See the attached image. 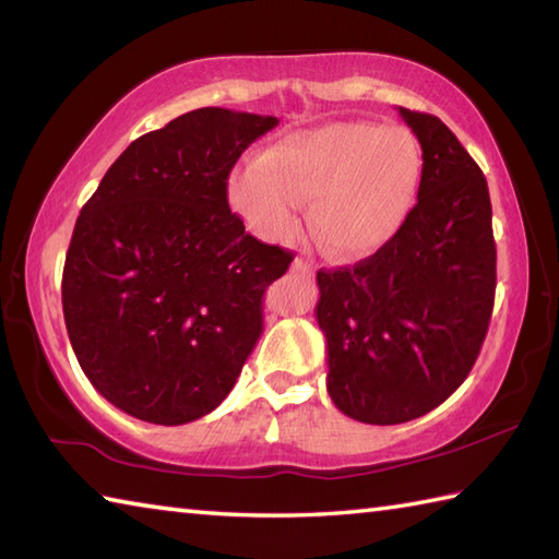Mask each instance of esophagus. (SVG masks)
I'll use <instances>...</instances> for the list:
<instances>
[{"instance_id": "34e87169", "label": "esophagus", "mask_w": 559, "mask_h": 559, "mask_svg": "<svg viewBox=\"0 0 559 559\" xmlns=\"http://www.w3.org/2000/svg\"><path fill=\"white\" fill-rule=\"evenodd\" d=\"M293 271L295 273H302V276H312V273H314V266L310 264V261H307V259H295L293 261Z\"/></svg>"}]
</instances>
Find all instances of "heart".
Masks as SVG:
<instances>
[{
  "mask_svg": "<svg viewBox=\"0 0 559 559\" xmlns=\"http://www.w3.org/2000/svg\"><path fill=\"white\" fill-rule=\"evenodd\" d=\"M423 151L403 127L331 122L288 134L230 175L233 209L259 237L286 242L312 204L319 242L338 259H367L408 223Z\"/></svg>",
  "mask_w": 559,
  "mask_h": 559,
  "instance_id": "b5f03b06",
  "label": "heart"
}]
</instances>
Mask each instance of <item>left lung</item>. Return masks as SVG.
I'll list each match as a JSON object with an SVG mask.
<instances>
[{"mask_svg": "<svg viewBox=\"0 0 559 559\" xmlns=\"http://www.w3.org/2000/svg\"><path fill=\"white\" fill-rule=\"evenodd\" d=\"M423 148L408 223L353 269L319 271L326 391L348 418L399 425L468 377L495 302L492 206L483 170L439 117L399 108Z\"/></svg>", "mask_w": 559, "mask_h": 559, "instance_id": "1", "label": "left lung"}]
</instances>
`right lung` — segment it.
Listing matches in <instances>:
<instances>
[{
  "instance_id": "1",
  "label": "right lung",
  "mask_w": 559,
  "mask_h": 559,
  "mask_svg": "<svg viewBox=\"0 0 559 559\" xmlns=\"http://www.w3.org/2000/svg\"><path fill=\"white\" fill-rule=\"evenodd\" d=\"M271 115L201 108L139 136L81 209L62 307L83 374L115 408L185 425L221 406L264 329L261 298L288 249L228 206L242 151Z\"/></svg>"
}]
</instances>
